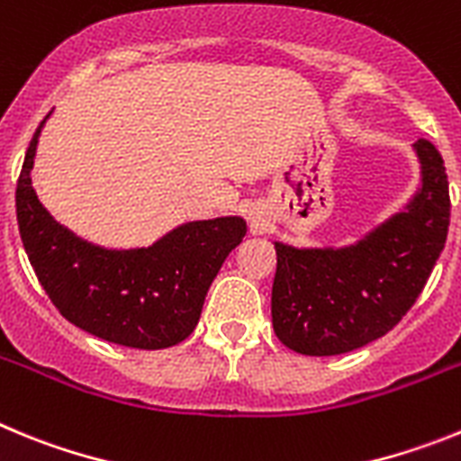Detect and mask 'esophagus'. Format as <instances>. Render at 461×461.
<instances>
[{
  "label": "esophagus",
  "instance_id": "esophagus-1",
  "mask_svg": "<svg viewBox=\"0 0 461 461\" xmlns=\"http://www.w3.org/2000/svg\"><path fill=\"white\" fill-rule=\"evenodd\" d=\"M249 223H251V228H256V230H258V228L266 223V219H263V212H258L256 207L254 210H249Z\"/></svg>",
  "mask_w": 461,
  "mask_h": 461
}]
</instances>
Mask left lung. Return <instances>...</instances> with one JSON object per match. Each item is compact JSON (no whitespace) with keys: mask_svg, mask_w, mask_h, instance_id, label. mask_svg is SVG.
<instances>
[{"mask_svg":"<svg viewBox=\"0 0 461 461\" xmlns=\"http://www.w3.org/2000/svg\"><path fill=\"white\" fill-rule=\"evenodd\" d=\"M422 186L406 212L344 249L275 242L272 325L303 356H339L393 330L413 307L441 256L450 226L447 175L438 149L413 145Z\"/></svg>","mask_w":461,"mask_h":461,"instance_id":"obj_1","label":"left lung"}]
</instances>
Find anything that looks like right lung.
I'll return each mask as SVG.
<instances>
[{"instance_id":"add662e5","label":"right lung","mask_w":461,"mask_h":461,"mask_svg":"<svg viewBox=\"0 0 461 461\" xmlns=\"http://www.w3.org/2000/svg\"><path fill=\"white\" fill-rule=\"evenodd\" d=\"M41 126L24 154L15 212L27 258L52 304L73 325L113 344L157 351L185 341L247 223L240 217L191 221L148 249L94 247L59 226L32 189Z\"/></svg>"}]
</instances>
